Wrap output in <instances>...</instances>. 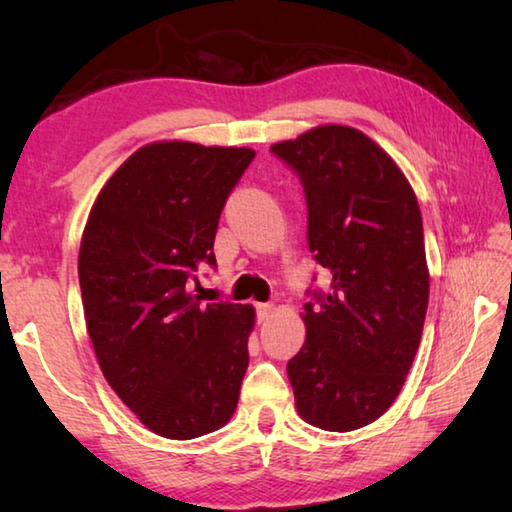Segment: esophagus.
<instances>
[{"instance_id":"34e87169","label":"esophagus","mask_w":512,"mask_h":512,"mask_svg":"<svg viewBox=\"0 0 512 512\" xmlns=\"http://www.w3.org/2000/svg\"><path fill=\"white\" fill-rule=\"evenodd\" d=\"M273 305H268V302H262V305H257V320L259 323H264V320L271 316Z\"/></svg>"}]
</instances>
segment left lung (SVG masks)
Here are the masks:
<instances>
[{"mask_svg":"<svg viewBox=\"0 0 512 512\" xmlns=\"http://www.w3.org/2000/svg\"><path fill=\"white\" fill-rule=\"evenodd\" d=\"M271 151L298 173L307 244L332 284L307 291V339L287 372L296 409L327 431L375 422L400 395L429 302L422 216L409 180L357 128L327 124Z\"/></svg>","mask_w":512,"mask_h":512,"instance_id":"left-lung-1","label":"left lung"}]
</instances>
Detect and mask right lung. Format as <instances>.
<instances>
[{
  "mask_svg": "<svg viewBox=\"0 0 512 512\" xmlns=\"http://www.w3.org/2000/svg\"><path fill=\"white\" fill-rule=\"evenodd\" d=\"M253 149L155 142L135 151L85 223L79 282L103 377L151 431L189 440L237 409L255 309L189 293Z\"/></svg>",
  "mask_w": 512,
  "mask_h": 512,
  "instance_id": "obj_1",
  "label": "right lung"
}]
</instances>
